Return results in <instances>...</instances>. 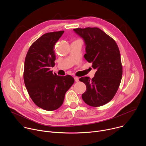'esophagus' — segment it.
Wrapping results in <instances>:
<instances>
[{
    "label": "esophagus",
    "instance_id": "34e87169",
    "mask_svg": "<svg viewBox=\"0 0 146 146\" xmlns=\"http://www.w3.org/2000/svg\"><path fill=\"white\" fill-rule=\"evenodd\" d=\"M74 81H75L76 82H78V81H79V78H78V77H74Z\"/></svg>",
    "mask_w": 146,
    "mask_h": 146
}]
</instances>
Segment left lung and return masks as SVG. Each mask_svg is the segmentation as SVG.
<instances>
[{
    "label": "left lung",
    "mask_w": 146,
    "mask_h": 146,
    "mask_svg": "<svg viewBox=\"0 0 146 146\" xmlns=\"http://www.w3.org/2000/svg\"><path fill=\"white\" fill-rule=\"evenodd\" d=\"M73 30L84 40L85 59L97 69L92 80L88 77L79 79L87 87L82 98L90 106H103L114 98L121 81L122 66L118 47L112 37L98 28Z\"/></svg>",
    "instance_id": "obj_1"
}]
</instances>
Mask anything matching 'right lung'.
Wrapping results in <instances>:
<instances>
[{
  "label": "right lung",
  "mask_w": 146,
  "mask_h": 146,
  "mask_svg": "<svg viewBox=\"0 0 146 146\" xmlns=\"http://www.w3.org/2000/svg\"><path fill=\"white\" fill-rule=\"evenodd\" d=\"M64 32L44 34L31 46L25 57L26 88L35 105L47 111L55 110L62 106L66 91L74 81L70 75L58 76L50 70L55 66L54 46Z\"/></svg>",
  "instance_id": "right-lung-1"
}]
</instances>
